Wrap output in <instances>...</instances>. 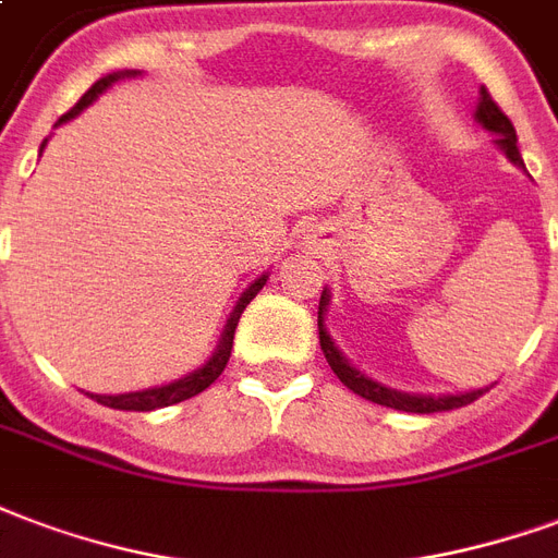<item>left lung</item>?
I'll list each match as a JSON object with an SVG mask.
<instances>
[{
    "label": "left lung",
    "mask_w": 558,
    "mask_h": 558,
    "mask_svg": "<svg viewBox=\"0 0 558 558\" xmlns=\"http://www.w3.org/2000/svg\"><path fill=\"white\" fill-rule=\"evenodd\" d=\"M476 121L485 126L488 132L497 135V147L506 153V159L511 165H518L523 168V156L518 150V135H514V126L506 118V111L499 109L497 102L490 100L488 88L478 90V106H476ZM328 290H322L319 299V345L322 352H325V361L331 363L333 375L340 378L352 393L363 396V399H369L375 405L384 408H396V411H408V414H435V411H452V408H464L470 402H476L478 396L485 393V390H470V393H456V396H420V393H402V390H393V387H384V384L373 381L369 375H363L361 369H354L349 357L333 345L331 333L325 331V311H328Z\"/></svg>",
    "instance_id": "obj_1"
}]
</instances>
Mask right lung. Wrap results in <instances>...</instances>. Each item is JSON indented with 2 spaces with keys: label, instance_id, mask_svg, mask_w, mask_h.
<instances>
[{
  "label": "right lung",
  "instance_id": "obj_1",
  "mask_svg": "<svg viewBox=\"0 0 558 558\" xmlns=\"http://www.w3.org/2000/svg\"><path fill=\"white\" fill-rule=\"evenodd\" d=\"M126 76H138V70H123V73H109V76H102L90 85L85 94H82V100L68 111V114H61L59 123H68L70 118H76L82 109H88L90 102L100 97L102 90L111 88L114 82L126 80ZM56 123V126H59ZM47 144V142H44ZM44 144H40V150H44ZM268 275H259L245 292H242V299L236 301V307L230 313V319L225 325V333H221V340H218V349L213 352V357L204 363V366H197L195 373L183 375V378H177L171 384H162V387H150V390H138V393H121V396H100V393H90V399H97L100 405L106 408H118V411H156V408H168L177 405V402H185V399H192V396L204 393L209 384L216 381L218 375L225 373L227 361H230V349H233V333H236L239 316L245 311L251 299L263 290V283H266Z\"/></svg>",
  "mask_w": 558,
  "mask_h": 558
}]
</instances>
